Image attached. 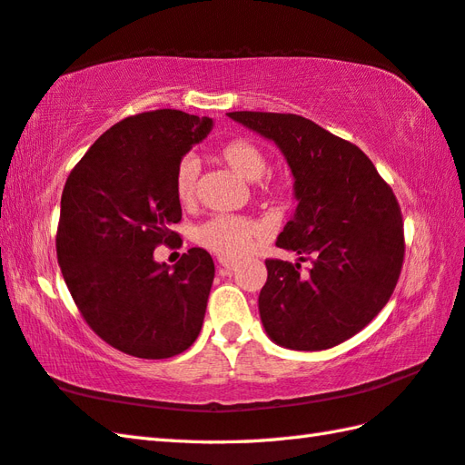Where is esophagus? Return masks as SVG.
I'll return each instance as SVG.
<instances>
[{
    "label": "esophagus",
    "instance_id": "34e87169",
    "mask_svg": "<svg viewBox=\"0 0 465 465\" xmlns=\"http://www.w3.org/2000/svg\"><path fill=\"white\" fill-rule=\"evenodd\" d=\"M217 262H220V265L225 270H235V268H238V263H240L238 260H233V258H225V255H220Z\"/></svg>",
    "mask_w": 465,
    "mask_h": 465
}]
</instances>
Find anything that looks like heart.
I'll list each match as a JSON object with an SVG mask.
<instances>
[{"instance_id": "b5f03b06", "label": "heart", "mask_w": 465, "mask_h": 465, "mask_svg": "<svg viewBox=\"0 0 465 465\" xmlns=\"http://www.w3.org/2000/svg\"><path fill=\"white\" fill-rule=\"evenodd\" d=\"M217 160L223 162L230 170H233L243 180L255 182L268 172V157L263 150L245 137H235V140L225 142L217 147ZM197 177H200V165L193 157H183L177 163L173 173V192L177 202L182 205H192L197 197ZM263 192H275L278 185L262 183ZM262 233V225L252 220L248 215H230L220 213L205 220L202 225H197L193 240L203 250L213 252L225 258H240L248 252L250 243Z\"/></svg>"}]
</instances>
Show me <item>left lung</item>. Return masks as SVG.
Masks as SVG:
<instances>
[{
	"label": "left lung",
	"mask_w": 465,
	"mask_h": 465,
	"mask_svg": "<svg viewBox=\"0 0 465 465\" xmlns=\"http://www.w3.org/2000/svg\"><path fill=\"white\" fill-rule=\"evenodd\" d=\"M275 142L293 173L298 207L275 245L312 262L265 260L260 315L290 350H330L361 331L390 302L406 242L400 203L358 145L295 114L232 112Z\"/></svg>",
	"instance_id": "obj_1"
}]
</instances>
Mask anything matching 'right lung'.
I'll return each instance as SVG.
<instances>
[{
    "label": "right lung",
    "instance_id": "add662e5",
    "mask_svg": "<svg viewBox=\"0 0 465 465\" xmlns=\"http://www.w3.org/2000/svg\"><path fill=\"white\" fill-rule=\"evenodd\" d=\"M213 122L180 110L130 115L110 127L69 173L55 250L69 293L87 325L134 358L165 360L200 335L213 283L202 248L173 268L157 245L180 248L173 173Z\"/></svg>",
    "mask_w": 465,
    "mask_h": 465
}]
</instances>
